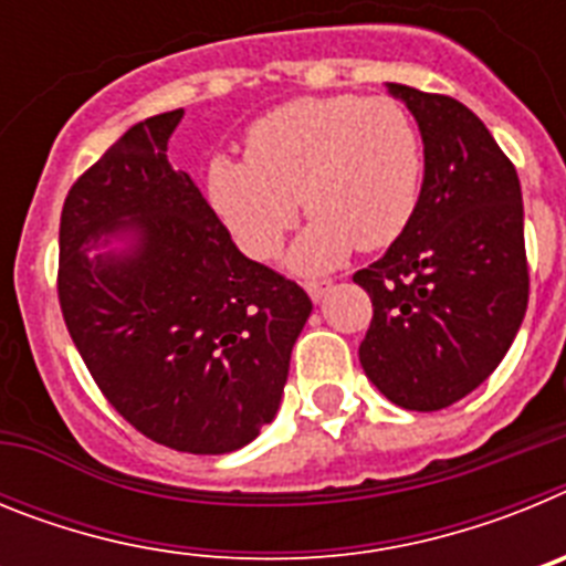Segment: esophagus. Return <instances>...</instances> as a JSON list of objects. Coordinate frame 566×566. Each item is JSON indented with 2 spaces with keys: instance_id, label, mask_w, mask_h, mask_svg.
Segmentation results:
<instances>
[{
  "instance_id": "obj_1",
  "label": "esophagus",
  "mask_w": 566,
  "mask_h": 566,
  "mask_svg": "<svg viewBox=\"0 0 566 566\" xmlns=\"http://www.w3.org/2000/svg\"><path fill=\"white\" fill-rule=\"evenodd\" d=\"M306 292H308V297L314 300V303H319V300L332 292V283H328V280H323V283H306Z\"/></svg>"
}]
</instances>
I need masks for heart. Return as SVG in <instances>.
Listing matches in <instances>:
<instances>
[{"label":"heart","instance_id":"1","mask_svg":"<svg viewBox=\"0 0 566 566\" xmlns=\"http://www.w3.org/2000/svg\"><path fill=\"white\" fill-rule=\"evenodd\" d=\"M422 187V142L394 98L306 96L280 104L249 127L247 158L214 153L203 192L214 218L252 260L277 258L297 223L312 214L289 252V269L323 274L354 247H391L411 223Z\"/></svg>","mask_w":566,"mask_h":566}]
</instances>
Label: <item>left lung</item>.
Returning a JSON list of instances; mask_svg holds the SVG:
<instances>
[{
    "label": "left lung",
    "mask_w": 566,
    "mask_h": 566,
    "mask_svg": "<svg viewBox=\"0 0 566 566\" xmlns=\"http://www.w3.org/2000/svg\"><path fill=\"white\" fill-rule=\"evenodd\" d=\"M385 87L417 118L424 178L411 223L354 274L374 303L359 363L399 408L442 411L496 371L527 312L522 184L462 102Z\"/></svg>",
    "instance_id": "obj_1"
}]
</instances>
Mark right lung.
I'll use <instances>...</instances> for the list:
<instances>
[{"mask_svg":"<svg viewBox=\"0 0 566 566\" xmlns=\"http://www.w3.org/2000/svg\"><path fill=\"white\" fill-rule=\"evenodd\" d=\"M184 109L144 118L73 184L59 303L104 397L184 453H232L274 419L312 314L297 283L232 243L167 161Z\"/></svg>","mask_w":566,"mask_h":566,"instance_id":"right-lung-1","label":"right lung"}]
</instances>
